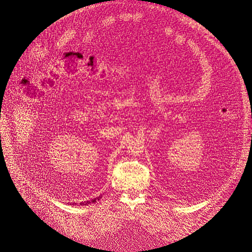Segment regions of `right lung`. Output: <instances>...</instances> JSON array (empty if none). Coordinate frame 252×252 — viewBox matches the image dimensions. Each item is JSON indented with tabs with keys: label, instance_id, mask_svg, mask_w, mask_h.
Returning <instances> with one entry per match:
<instances>
[{
	"label": "right lung",
	"instance_id": "right-lung-1",
	"mask_svg": "<svg viewBox=\"0 0 252 252\" xmlns=\"http://www.w3.org/2000/svg\"><path fill=\"white\" fill-rule=\"evenodd\" d=\"M96 200H98V197H97V199H94L93 201H91V202H93V203H94V202H96ZM90 202H87V203H85V205H87V204H89Z\"/></svg>",
	"mask_w": 252,
	"mask_h": 252
}]
</instances>
